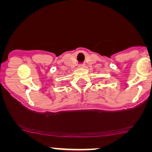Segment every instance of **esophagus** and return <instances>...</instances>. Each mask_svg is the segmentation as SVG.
<instances>
[{
    "label": "esophagus",
    "mask_w": 152,
    "mask_h": 152,
    "mask_svg": "<svg viewBox=\"0 0 152 152\" xmlns=\"http://www.w3.org/2000/svg\"><path fill=\"white\" fill-rule=\"evenodd\" d=\"M81 68H83V67H85V66L83 65V66H81Z\"/></svg>",
    "instance_id": "obj_1"
}]
</instances>
